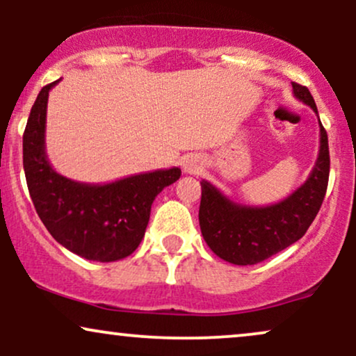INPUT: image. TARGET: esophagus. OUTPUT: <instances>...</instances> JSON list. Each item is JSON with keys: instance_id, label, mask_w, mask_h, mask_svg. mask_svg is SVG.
<instances>
[{"instance_id": "1", "label": "esophagus", "mask_w": 356, "mask_h": 356, "mask_svg": "<svg viewBox=\"0 0 356 356\" xmlns=\"http://www.w3.org/2000/svg\"><path fill=\"white\" fill-rule=\"evenodd\" d=\"M199 169V164L195 159H187L186 161V170L187 172H195Z\"/></svg>"}]
</instances>
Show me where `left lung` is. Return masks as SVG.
Masks as SVG:
<instances>
[{"label":"left lung","instance_id":"obj_1","mask_svg":"<svg viewBox=\"0 0 356 356\" xmlns=\"http://www.w3.org/2000/svg\"><path fill=\"white\" fill-rule=\"evenodd\" d=\"M293 93L318 113L309 90L293 81ZM330 175L328 136L320 122V154L308 181L284 201L266 207L229 201L207 181L201 182L199 224L207 246L227 263L248 266L268 259L305 236L316 218Z\"/></svg>","mask_w":356,"mask_h":356}]
</instances>
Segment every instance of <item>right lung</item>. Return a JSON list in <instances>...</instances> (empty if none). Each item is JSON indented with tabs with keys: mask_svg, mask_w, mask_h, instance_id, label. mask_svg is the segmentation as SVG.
<instances>
[{
	"mask_svg": "<svg viewBox=\"0 0 356 356\" xmlns=\"http://www.w3.org/2000/svg\"><path fill=\"white\" fill-rule=\"evenodd\" d=\"M36 97L23 134V167L40 219L61 246L85 259L110 263L138 248L159 192L181 177V169L154 170L120 181L83 184L53 170L44 152L48 93Z\"/></svg>",
	"mask_w": 356,
	"mask_h": 356,
	"instance_id": "right-lung-1",
	"label": "right lung"
}]
</instances>
